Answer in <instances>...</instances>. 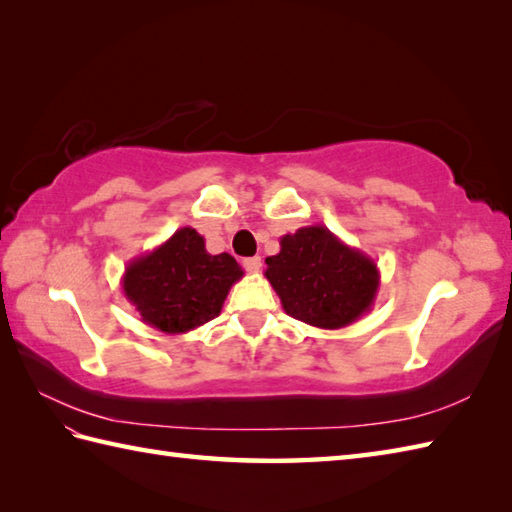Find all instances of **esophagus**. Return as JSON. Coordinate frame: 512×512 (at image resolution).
Instances as JSON below:
<instances>
[{
  "mask_svg": "<svg viewBox=\"0 0 512 512\" xmlns=\"http://www.w3.org/2000/svg\"><path fill=\"white\" fill-rule=\"evenodd\" d=\"M242 264L248 273H259V268H262V257H246Z\"/></svg>",
  "mask_w": 512,
  "mask_h": 512,
  "instance_id": "1",
  "label": "esophagus"
}]
</instances>
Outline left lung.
I'll use <instances>...</instances> for the list:
<instances>
[{
  "label": "left lung",
  "instance_id": "obj_1",
  "mask_svg": "<svg viewBox=\"0 0 512 512\" xmlns=\"http://www.w3.org/2000/svg\"><path fill=\"white\" fill-rule=\"evenodd\" d=\"M266 257V279L286 314L321 330H339L372 310L380 273L363 250L347 246L328 226H301Z\"/></svg>",
  "mask_w": 512,
  "mask_h": 512
}]
</instances>
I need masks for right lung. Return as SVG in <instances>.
Returning a JSON list of instances; mask_svg holds the SVG:
<instances>
[{"instance_id": "right-lung-1", "label": "right lung", "mask_w": 512, "mask_h": 512, "mask_svg": "<svg viewBox=\"0 0 512 512\" xmlns=\"http://www.w3.org/2000/svg\"><path fill=\"white\" fill-rule=\"evenodd\" d=\"M244 270L228 253L211 255L204 237L182 226L167 242L127 264L121 288L140 321L165 334L200 328L222 312Z\"/></svg>"}]
</instances>
